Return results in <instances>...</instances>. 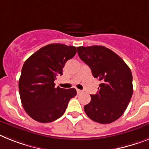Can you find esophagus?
<instances>
[{"mask_svg":"<svg viewBox=\"0 0 149 149\" xmlns=\"http://www.w3.org/2000/svg\"><path fill=\"white\" fill-rule=\"evenodd\" d=\"M77 93L78 94H81V93H83V91H82V90H77Z\"/></svg>","mask_w":149,"mask_h":149,"instance_id":"1","label":"esophagus"}]
</instances>
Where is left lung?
Masks as SVG:
<instances>
[{
    "mask_svg": "<svg viewBox=\"0 0 149 149\" xmlns=\"http://www.w3.org/2000/svg\"><path fill=\"white\" fill-rule=\"evenodd\" d=\"M77 53L101 82L84 106L87 116L100 124H110L124 114L133 95L131 71L118 54L103 46L78 47Z\"/></svg>",
    "mask_w": 149,
    "mask_h": 149,
    "instance_id": "left-lung-1",
    "label": "left lung"
}]
</instances>
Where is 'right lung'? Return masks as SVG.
Segmentation results:
<instances>
[{
    "label": "right lung",
    "instance_id": "1",
    "mask_svg": "<svg viewBox=\"0 0 149 149\" xmlns=\"http://www.w3.org/2000/svg\"><path fill=\"white\" fill-rule=\"evenodd\" d=\"M73 46L50 44L29 57L22 68L19 81L20 99L29 116L40 123H49L60 118L68 102L77 94L74 88L55 87L54 81L62 75V68L74 56Z\"/></svg>",
    "mask_w": 149,
    "mask_h": 149
}]
</instances>
